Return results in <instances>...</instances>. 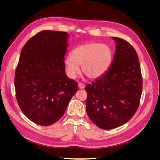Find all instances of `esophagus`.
<instances>
[{
  "label": "esophagus",
  "mask_w": 160,
  "mask_h": 160,
  "mask_svg": "<svg viewBox=\"0 0 160 160\" xmlns=\"http://www.w3.org/2000/svg\"><path fill=\"white\" fill-rule=\"evenodd\" d=\"M78 88L80 89H83V88H85V85L82 83H79L78 84Z\"/></svg>",
  "instance_id": "1"
}]
</instances>
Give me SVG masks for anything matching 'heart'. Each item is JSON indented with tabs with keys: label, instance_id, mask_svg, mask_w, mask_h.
<instances>
[{
	"label": "heart",
	"instance_id": "heart-1",
	"mask_svg": "<svg viewBox=\"0 0 160 160\" xmlns=\"http://www.w3.org/2000/svg\"><path fill=\"white\" fill-rule=\"evenodd\" d=\"M113 60V52L106 44L90 42L80 45L64 58V63L68 76L74 78L80 72L92 80L103 76L109 69Z\"/></svg>",
	"mask_w": 160,
	"mask_h": 160
}]
</instances>
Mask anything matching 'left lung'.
Wrapping results in <instances>:
<instances>
[{
	"label": "left lung",
	"instance_id": "1",
	"mask_svg": "<svg viewBox=\"0 0 160 160\" xmlns=\"http://www.w3.org/2000/svg\"><path fill=\"white\" fill-rule=\"evenodd\" d=\"M112 39L116 49L109 69L85 88L87 114L96 126L105 130L119 127L131 119L138 108L142 91L137 52L125 40Z\"/></svg>",
	"mask_w": 160,
	"mask_h": 160
}]
</instances>
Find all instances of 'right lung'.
<instances>
[{
  "label": "right lung",
  "instance_id": "add662e5",
  "mask_svg": "<svg viewBox=\"0 0 160 160\" xmlns=\"http://www.w3.org/2000/svg\"><path fill=\"white\" fill-rule=\"evenodd\" d=\"M67 32L45 30L23 46L15 74L16 99L26 117L49 126L64 115L78 83L64 70Z\"/></svg>",
  "mask_w": 160,
  "mask_h": 160
}]
</instances>
